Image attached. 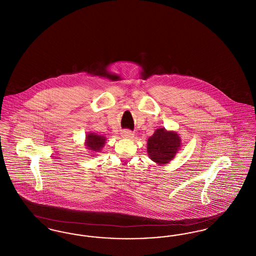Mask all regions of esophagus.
Masks as SVG:
<instances>
[{
  "label": "esophagus",
  "instance_id": "obj_1",
  "mask_svg": "<svg viewBox=\"0 0 256 256\" xmlns=\"http://www.w3.org/2000/svg\"><path fill=\"white\" fill-rule=\"evenodd\" d=\"M122 136L124 138H132L134 137V134L132 130H124L122 132Z\"/></svg>",
  "mask_w": 256,
  "mask_h": 256
}]
</instances>
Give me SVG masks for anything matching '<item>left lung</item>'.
I'll list each match as a JSON object with an SVG mask.
<instances>
[{
  "label": "left lung",
  "instance_id": "8db88e82",
  "mask_svg": "<svg viewBox=\"0 0 256 256\" xmlns=\"http://www.w3.org/2000/svg\"><path fill=\"white\" fill-rule=\"evenodd\" d=\"M180 146L178 134L158 128L148 139V154L150 158L158 164H166L174 158Z\"/></svg>",
  "mask_w": 256,
  "mask_h": 256
}]
</instances>
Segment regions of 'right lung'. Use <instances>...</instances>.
Listing matches in <instances>:
<instances>
[{
  "label": "right lung",
  "instance_id": "obj_1",
  "mask_svg": "<svg viewBox=\"0 0 256 256\" xmlns=\"http://www.w3.org/2000/svg\"><path fill=\"white\" fill-rule=\"evenodd\" d=\"M106 143V137L96 134H89L86 136V146L94 152H100Z\"/></svg>",
  "mask_w": 256,
  "mask_h": 256
}]
</instances>
